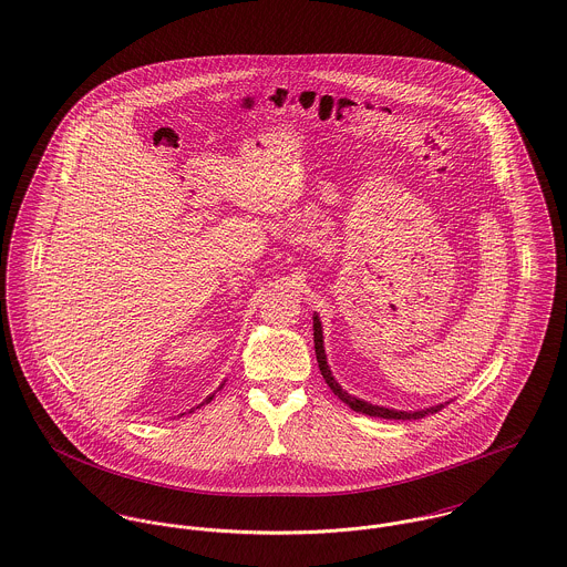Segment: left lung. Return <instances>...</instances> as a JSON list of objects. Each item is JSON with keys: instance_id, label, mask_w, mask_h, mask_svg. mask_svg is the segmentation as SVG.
<instances>
[{"instance_id": "1", "label": "left lung", "mask_w": 567, "mask_h": 567, "mask_svg": "<svg viewBox=\"0 0 567 567\" xmlns=\"http://www.w3.org/2000/svg\"><path fill=\"white\" fill-rule=\"evenodd\" d=\"M313 341H315V354H317V363H319V372L326 380V384L332 389L334 395L341 398V402H346L352 411L357 413H365L370 417H382V420H420V417H426L431 413H437L443 409V404L440 406H433V409H426V411H413V413H404V411H393V409H382V406H374L370 402H363L350 393H346L339 382L332 378L328 365H326V354H323V339H321V323L317 319V315L313 317Z\"/></svg>"}]
</instances>
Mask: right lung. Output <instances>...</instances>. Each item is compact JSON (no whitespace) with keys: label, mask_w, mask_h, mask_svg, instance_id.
I'll return each instance as SVG.
<instances>
[{"label":"right lung","mask_w":567,"mask_h":567,"mask_svg":"<svg viewBox=\"0 0 567 567\" xmlns=\"http://www.w3.org/2000/svg\"><path fill=\"white\" fill-rule=\"evenodd\" d=\"M210 400H213V395H208V398H206V402H210ZM202 404H204V402H202ZM202 404H199V406H202Z\"/></svg>","instance_id":"add662e5"}]
</instances>
